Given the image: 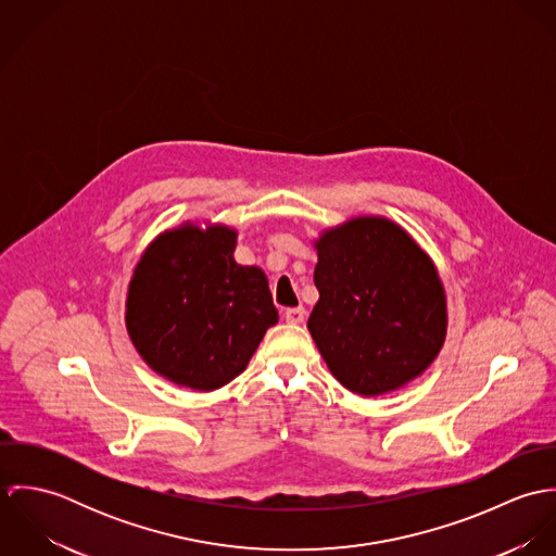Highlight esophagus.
Returning <instances> with one entry per match:
<instances>
[{
	"instance_id": "obj_1",
	"label": "esophagus",
	"mask_w": 556,
	"mask_h": 556,
	"mask_svg": "<svg viewBox=\"0 0 556 556\" xmlns=\"http://www.w3.org/2000/svg\"><path fill=\"white\" fill-rule=\"evenodd\" d=\"M304 318H306V308H302V306H298V308H287V311H285V320H287V323L300 325V323H304Z\"/></svg>"
}]
</instances>
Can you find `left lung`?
Instances as JSON below:
<instances>
[{
  "instance_id": "8db88e82",
  "label": "left lung",
  "mask_w": 556,
  "mask_h": 556,
  "mask_svg": "<svg viewBox=\"0 0 556 556\" xmlns=\"http://www.w3.org/2000/svg\"><path fill=\"white\" fill-rule=\"evenodd\" d=\"M308 331L336 381L383 396L421 377L447 336V295L430 254L386 216H355L315 241Z\"/></svg>"
}]
</instances>
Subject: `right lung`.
Listing matches in <instances>:
<instances>
[{
    "label": "right lung",
    "mask_w": 556,
    "mask_h": 556,
    "mask_svg": "<svg viewBox=\"0 0 556 556\" xmlns=\"http://www.w3.org/2000/svg\"><path fill=\"white\" fill-rule=\"evenodd\" d=\"M229 225L181 223L148 243L135 265L126 329L166 381L214 392L239 377L278 323L261 267L239 265Z\"/></svg>",
    "instance_id": "add662e5"
}]
</instances>
